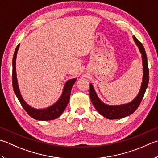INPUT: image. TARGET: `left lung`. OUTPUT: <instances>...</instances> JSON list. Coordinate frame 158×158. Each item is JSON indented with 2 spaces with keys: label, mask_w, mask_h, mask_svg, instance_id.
Segmentation results:
<instances>
[{
  "label": "left lung",
  "mask_w": 158,
  "mask_h": 158,
  "mask_svg": "<svg viewBox=\"0 0 158 158\" xmlns=\"http://www.w3.org/2000/svg\"><path fill=\"white\" fill-rule=\"evenodd\" d=\"M133 39L136 45L138 46L140 52L142 54V64H143V79L142 82L141 88L139 93L133 101L128 104L110 106L105 104L97 97L95 91L94 90L93 85L90 84V97L94 108L99 114L109 119H117L130 115L133 114L141 103L144 95L145 91L147 90L149 81V70L148 68L147 56L144 50V48L142 43L139 41L135 36H133Z\"/></svg>",
  "instance_id": "left-lung-1"
}]
</instances>
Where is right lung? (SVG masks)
I'll return each mask as SVG.
<instances>
[{"label": "right lung", "instance_id": "1", "mask_svg": "<svg viewBox=\"0 0 158 158\" xmlns=\"http://www.w3.org/2000/svg\"><path fill=\"white\" fill-rule=\"evenodd\" d=\"M19 48V44L17 45L15 52H14L12 60V85L14 93H15L19 102L21 103L23 108H24V110L32 118L37 120H41V121H47V120H52L56 119L57 117L61 115L65 108H66L70 99L72 88H73L74 84L75 83L77 79L74 78L68 80L65 83L61 97H60L55 104L52 105L51 106L44 109H36L31 107L30 106L28 105L24 101L23 98L22 97L19 90L18 81H17L16 72V59Z\"/></svg>", "mask_w": 158, "mask_h": 158}]
</instances>
